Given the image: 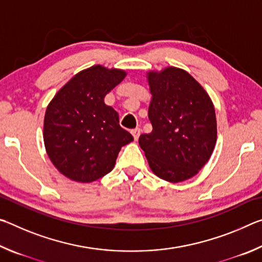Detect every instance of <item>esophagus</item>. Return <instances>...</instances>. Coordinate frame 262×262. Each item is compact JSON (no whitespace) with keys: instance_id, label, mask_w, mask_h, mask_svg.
I'll return each instance as SVG.
<instances>
[{"instance_id":"34e87169","label":"esophagus","mask_w":262,"mask_h":262,"mask_svg":"<svg viewBox=\"0 0 262 262\" xmlns=\"http://www.w3.org/2000/svg\"><path fill=\"white\" fill-rule=\"evenodd\" d=\"M140 134H141V129H140V128H135V129H132V135L134 136V140H135V141L139 140Z\"/></svg>"}]
</instances>
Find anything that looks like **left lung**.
<instances>
[{
  "mask_svg": "<svg viewBox=\"0 0 262 262\" xmlns=\"http://www.w3.org/2000/svg\"><path fill=\"white\" fill-rule=\"evenodd\" d=\"M147 81L152 132L140 136V147L154 174L181 183L198 174L214 151V104L201 84L181 68L149 70Z\"/></svg>",
  "mask_w": 262,
  "mask_h": 262,
  "instance_id": "8db88e82",
  "label": "left lung"
}]
</instances>
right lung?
<instances>
[{
    "label": "right lung",
    "mask_w": 262,
    "mask_h": 262,
    "mask_svg": "<svg viewBox=\"0 0 262 262\" xmlns=\"http://www.w3.org/2000/svg\"><path fill=\"white\" fill-rule=\"evenodd\" d=\"M126 76L123 69L92 66L74 75L48 104L43 143L53 165L68 179L88 184L103 178L123 145L134 141L104 101Z\"/></svg>",
    "instance_id": "obj_1"
}]
</instances>
